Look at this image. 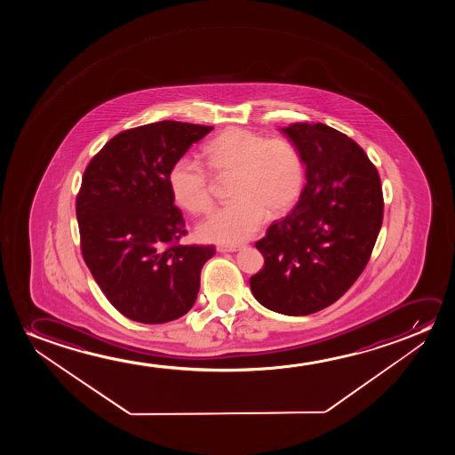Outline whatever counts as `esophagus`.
Returning <instances> with one entry per match:
<instances>
[{
    "mask_svg": "<svg viewBox=\"0 0 455 455\" xmlns=\"http://www.w3.org/2000/svg\"><path fill=\"white\" fill-rule=\"evenodd\" d=\"M239 247L237 245H218V251L220 253H231V251H237Z\"/></svg>",
    "mask_w": 455,
    "mask_h": 455,
    "instance_id": "esophagus-1",
    "label": "esophagus"
}]
</instances>
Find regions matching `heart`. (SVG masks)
<instances>
[{"instance_id":"heart-1","label":"heart","mask_w":455,"mask_h":455,"mask_svg":"<svg viewBox=\"0 0 455 455\" xmlns=\"http://www.w3.org/2000/svg\"><path fill=\"white\" fill-rule=\"evenodd\" d=\"M206 169L180 158L171 166L168 185L181 210L202 216L214 205V180H231L233 202L199 227L205 241L239 243L261 228L266 218H281L303 191L305 164L289 138L268 140L261 132L230 127L204 146Z\"/></svg>"}]
</instances>
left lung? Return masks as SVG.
<instances>
[{"label":"left lung","instance_id":"obj_1","mask_svg":"<svg viewBox=\"0 0 455 455\" xmlns=\"http://www.w3.org/2000/svg\"><path fill=\"white\" fill-rule=\"evenodd\" d=\"M306 166L291 214L255 243L264 266L250 278L255 299L284 315H309L340 299L361 276L384 218L379 174L355 140L322 123L283 129Z\"/></svg>","mask_w":455,"mask_h":455}]
</instances>
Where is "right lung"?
Masks as SVG:
<instances>
[{"mask_svg": "<svg viewBox=\"0 0 455 455\" xmlns=\"http://www.w3.org/2000/svg\"><path fill=\"white\" fill-rule=\"evenodd\" d=\"M212 131L181 121L127 129L84 172L76 197L82 256L113 307L133 322H172L197 299L200 270L216 249L180 243L188 231L168 172Z\"/></svg>", "mask_w": 455, "mask_h": 455, "instance_id": "obj_1", "label": "right lung"}]
</instances>
